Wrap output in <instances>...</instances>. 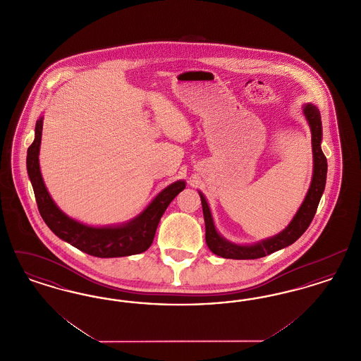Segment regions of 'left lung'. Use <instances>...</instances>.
I'll return each instance as SVG.
<instances>
[{
  "label": "left lung",
  "mask_w": 361,
  "mask_h": 361,
  "mask_svg": "<svg viewBox=\"0 0 361 361\" xmlns=\"http://www.w3.org/2000/svg\"><path fill=\"white\" fill-rule=\"evenodd\" d=\"M302 112L309 123L310 131H311L312 164H314L311 184L303 203L296 211L291 222L279 234L269 237L267 240H258L252 245H240V243H234L231 240H226L218 233L206 196L203 195V192L199 190V195L202 199V207H203L204 224H206L207 246L214 255L219 257L233 258V259H255V258L265 257L274 252L290 246L295 240H299L300 235L307 230L317 212L322 193L325 190L327 161L326 157L321 149L322 121H321L319 109L314 104L306 103L302 106Z\"/></svg>",
  "instance_id": "left-lung-1"
}]
</instances>
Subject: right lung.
<instances>
[{"label": "right lung", "instance_id": "add662e5", "mask_svg": "<svg viewBox=\"0 0 361 361\" xmlns=\"http://www.w3.org/2000/svg\"><path fill=\"white\" fill-rule=\"evenodd\" d=\"M43 116L35 126V139L27 152V172L34 188L35 199L43 221L61 240L90 256L100 258L126 257L139 255L150 247L161 216L173 199L185 188V181H174L162 189L139 215L115 226H89L68 216L52 200L44 185L39 152Z\"/></svg>", "mask_w": 361, "mask_h": 361}]
</instances>
